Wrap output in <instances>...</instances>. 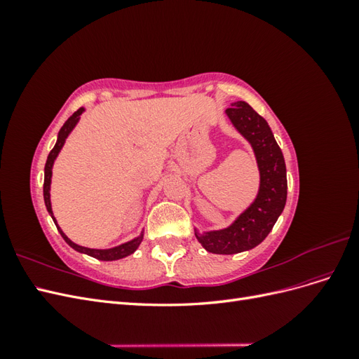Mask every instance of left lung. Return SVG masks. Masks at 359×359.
<instances>
[{
	"instance_id": "left-lung-1",
	"label": "left lung",
	"mask_w": 359,
	"mask_h": 359,
	"mask_svg": "<svg viewBox=\"0 0 359 359\" xmlns=\"http://www.w3.org/2000/svg\"><path fill=\"white\" fill-rule=\"evenodd\" d=\"M227 116L250 144L260 170V189L256 201L238 220L223 231L196 232L206 252L233 255L256 247L273 229L287 198V178L283 153L277 145L265 119L245 102H236L226 109Z\"/></svg>"
}]
</instances>
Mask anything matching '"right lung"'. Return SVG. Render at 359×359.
<instances>
[{
    "label": "right lung",
    "instance_id": "add662e5",
    "mask_svg": "<svg viewBox=\"0 0 359 359\" xmlns=\"http://www.w3.org/2000/svg\"><path fill=\"white\" fill-rule=\"evenodd\" d=\"M83 112V109H78L76 111L66 123H64V126L61 127L60 133H58V140L55 147H53L50 149V153L48 156V160H46V165H45V182H43V198H45V203H46V208L49 211V214L52 215V208H50V196H49V189H50V177H52V165H53V160H55V157L58 156L60 149L62 148L64 142H66V137L69 136V133L73 130V127L76 126V123L79 121V115ZM53 219V215H52ZM53 222H55V219H53ZM57 224V223H55ZM58 227V224H57ZM58 231L61 233V236L64 238V241H66L72 248L78 250V252L81 253H85L88 256H93L95 259L99 260H116V259H123L128 255H132L135 250L139 247V244L142 243V238H144V233H140V236H137L136 240L130 241V243H126L123 245H118V247H114V248H109V250H95V248H86V247H82V245H78L72 243L69 238L62 233V231L58 227Z\"/></svg>",
    "mask_w": 359,
    "mask_h": 359
}]
</instances>
